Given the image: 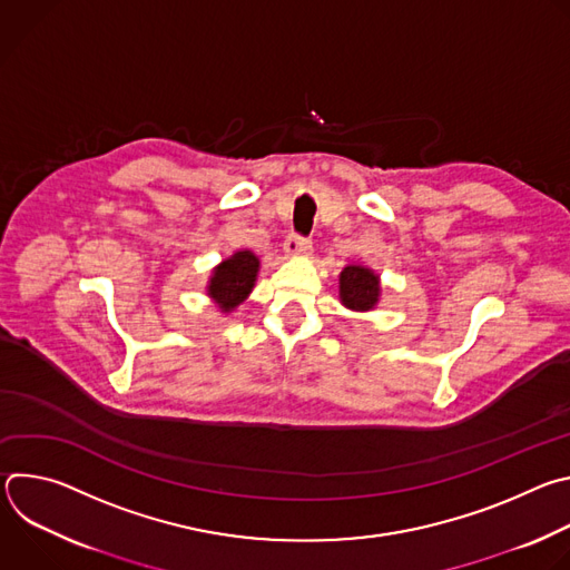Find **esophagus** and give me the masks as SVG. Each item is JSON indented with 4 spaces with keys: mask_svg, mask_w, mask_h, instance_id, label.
I'll return each mask as SVG.
<instances>
[{
    "mask_svg": "<svg viewBox=\"0 0 570 570\" xmlns=\"http://www.w3.org/2000/svg\"><path fill=\"white\" fill-rule=\"evenodd\" d=\"M284 253L293 259H299V257H306L311 253V240L308 238H302V236H295L291 234L284 243Z\"/></svg>",
    "mask_w": 570,
    "mask_h": 570,
    "instance_id": "34e87169",
    "label": "esophagus"
}]
</instances>
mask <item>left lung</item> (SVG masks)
<instances>
[{
    "label": "left lung",
    "instance_id": "1",
    "mask_svg": "<svg viewBox=\"0 0 570 570\" xmlns=\"http://www.w3.org/2000/svg\"><path fill=\"white\" fill-rule=\"evenodd\" d=\"M338 297L350 311H374L381 302V275L361 264L345 266L338 275Z\"/></svg>",
    "mask_w": 570,
    "mask_h": 570
}]
</instances>
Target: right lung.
<instances>
[{
	"instance_id": "obj_1",
	"label": "right lung",
	"mask_w": 570,
	"mask_h": 570,
	"mask_svg": "<svg viewBox=\"0 0 570 570\" xmlns=\"http://www.w3.org/2000/svg\"><path fill=\"white\" fill-rule=\"evenodd\" d=\"M262 262L253 250H236L212 268L207 279V295L220 313H232L238 304L246 302L257 284Z\"/></svg>"
}]
</instances>
